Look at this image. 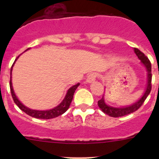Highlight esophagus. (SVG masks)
Segmentation results:
<instances>
[{"instance_id":"34e87169","label":"esophagus","mask_w":159,"mask_h":159,"mask_svg":"<svg viewBox=\"0 0 159 159\" xmlns=\"http://www.w3.org/2000/svg\"><path fill=\"white\" fill-rule=\"evenodd\" d=\"M96 77H97V75L95 73L90 74L89 76L87 77V79H86V82L87 83H92L95 81Z\"/></svg>"}]
</instances>
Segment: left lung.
Listing matches in <instances>:
<instances>
[{
    "label": "left lung",
    "instance_id": "obj_1",
    "mask_svg": "<svg viewBox=\"0 0 159 159\" xmlns=\"http://www.w3.org/2000/svg\"><path fill=\"white\" fill-rule=\"evenodd\" d=\"M134 51L136 55L138 56L139 60L141 61V63L143 65L147 71V84L146 87H145V91H144L142 97L134 102L133 104L127 106H122V107H112L110 105H107L106 102L105 101V98H102L101 100L98 102V105L100 109L105 114L109 115L111 117H114V118H117V117H121L125 116V115H129V114L132 113V112L135 111L140 108L144 103L145 99L148 96L149 93H150L151 89H152V65H151L150 61L148 60V57L142 53V51H139L138 48H134Z\"/></svg>",
    "mask_w": 159,
    "mask_h": 159
}]
</instances>
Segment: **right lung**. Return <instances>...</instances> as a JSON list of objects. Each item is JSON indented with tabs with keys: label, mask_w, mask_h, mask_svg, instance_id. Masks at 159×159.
<instances>
[{
	"label": "right lung",
	"mask_w": 159,
	"mask_h": 159,
	"mask_svg": "<svg viewBox=\"0 0 159 159\" xmlns=\"http://www.w3.org/2000/svg\"><path fill=\"white\" fill-rule=\"evenodd\" d=\"M29 49V48H28ZM28 49H27L26 51H28ZM20 56V55H19ZM17 57L14 61V64H13L12 67L11 68V80H10V89H11V95H12L13 99H14V102L16 105L18 106V108H20V110L23 111L24 112L27 114V115H30V116L33 117V118H40V119H51V118H56V117L59 116V115H61L62 114L65 113L67 110L69 108V106L71 103V101L73 99L74 94H75V90L77 89V88L79 86L80 83H78V84H75V85L71 86L69 89L68 90L66 93V95H65V98L62 100V102L59 104L57 106L54 107V108H51V109L49 110H45V111H41V110H34L30 109V108H28V107L25 106V105L20 102V101L17 98V97L16 96L15 93H14V89H13L12 86V77H11V75H12V70L13 67H14V63H15L16 61L17 60V58L19 57Z\"/></svg>",
	"instance_id": "add662e5"
}]
</instances>
